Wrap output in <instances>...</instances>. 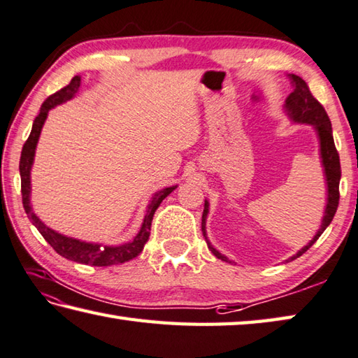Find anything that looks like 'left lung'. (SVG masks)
I'll return each mask as SVG.
<instances>
[{"label":"left lung","mask_w":358,"mask_h":358,"mask_svg":"<svg viewBox=\"0 0 358 358\" xmlns=\"http://www.w3.org/2000/svg\"><path fill=\"white\" fill-rule=\"evenodd\" d=\"M292 86H294V90L288 95L287 101H285V109H287L288 115L292 120L297 123H310L313 125L317 138H320V145H321V162L324 167V173H326V183H327V205H326V211H324V217H322V224L321 229L317 230L315 238L303 247V249L299 250L296 255H292L289 258L296 259L297 257H301L302 253L307 252L311 245H313L317 238H320L324 230L327 229L332 222V219L336 213L338 208V201H340V178H341V166H340V155H338L336 148H335V142H334V134H332V123H330L329 115L326 113V109L322 108V105L317 101L313 95L310 92V87L307 86L301 76L297 75H289ZM208 200H205V210L203 214H201V231H203V236L208 243L206 238V216H208ZM208 247H210L211 252L216 255L219 259L222 262H229L230 259L225 255H222L219 250L214 249V247L208 243Z\"/></svg>","instance_id":"obj_1"}]
</instances>
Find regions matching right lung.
<instances>
[{
  "label": "right lung",
  "mask_w": 358,
  "mask_h": 358,
  "mask_svg": "<svg viewBox=\"0 0 358 358\" xmlns=\"http://www.w3.org/2000/svg\"><path fill=\"white\" fill-rule=\"evenodd\" d=\"M81 84V76H73L71 81L67 84L66 87L57 90L56 94L50 95L47 100L43 101L41 108V113L34 119L32 123V129L28 141L24 142L22 157H20V177H22V199H23V208L26 214L32 224L36 225L38 233L45 238L53 249L59 253L61 257L71 259V262L83 263V264H90V266H113V264H120L127 263L134 257H138L139 253L144 249L145 243L148 241V236H150V229H152V220L153 214L158 210L161 201L164 200L169 194H171L177 186L164 187V189L158 191L152 197L150 203H148L144 222L138 235L134 236L133 241L125 243L122 245H101V244H94V243H84L80 239H73L69 236H64L61 233L51 230L50 227L45 225L41 219H38L34 213H32V208L29 203V194H31V167L32 162H34V155H36V145L38 141V136H41L42 127L47 119L48 111L51 108H55L61 103H66L67 100L73 99L75 94L78 92Z\"/></svg>",
  "instance_id": "obj_1"
}]
</instances>
